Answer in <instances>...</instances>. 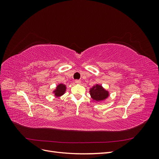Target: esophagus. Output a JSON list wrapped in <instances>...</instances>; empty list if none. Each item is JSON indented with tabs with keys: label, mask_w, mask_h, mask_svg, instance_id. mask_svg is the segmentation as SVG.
I'll return each instance as SVG.
<instances>
[{
	"label": "esophagus",
	"mask_w": 159,
	"mask_h": 159,
	"mask_svg": "<svg viewBox=\"0 0 159 159\" xmlns=\"http://www.w3.org/2000/svg\"><path fill=\"white\" fill-rule=\"evenodd\" d=\"M75 84H81V81L79 80H77L75 81Z\"/></svg>",
	"instance_id": "34e87169"
}]
</instances>
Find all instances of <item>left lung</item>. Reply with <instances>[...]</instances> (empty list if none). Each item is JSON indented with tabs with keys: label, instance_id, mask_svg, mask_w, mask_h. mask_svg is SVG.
<instances>
[{
	"label": "left lung",
	"instance_id": "1",
	"mask_svg": "<svg viewBox=\"0 0 159 159\" xmlns=\"http://www.w3.org/2000/svg\"><path fill=\"white\" fill-rule=\"evenodd\" d=\"M89 94L93 101L102 102L109 98V91L105 89L101 84H97L89 88Z\"/></svg>",
	"mask_w": 159,
	"mask_h": 159
}]
</instances>
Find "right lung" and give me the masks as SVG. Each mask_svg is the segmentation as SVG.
I'll list each match as a JSON object with an SVG mask.
<instances>
[{
  "label": "right lung",
  "mask_w": 159,
  "mask_h": 159,
  "mask_svg": "<svg viewBox=\"0 0 159 159\" xmlns=\"http://www.w3.org/2000/svg\"><path fill=\"white\" fill-rule=\"evenodd\" d=\"M66 91V85L63 84H58L56 88L53 90L52 93L56 98H60L63 95Z\"/></svg>",
  "instance_id": "add662e5"
}]
</instances>
